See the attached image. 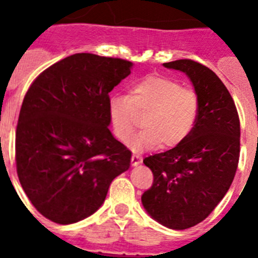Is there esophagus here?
Returning <instances> with one entry per match:
<instances>
[{"instance_id": "34e87169", "label": "esophagus", "mask_w": 258, "mask_h": 258, "mask_svg": "<svg viewBox=\"0 0 258 258\" xmlns=\"http://www.w3.org/2000/svg\"><path fill=\"white\" fill-rule=\"evenodd\" d=\"M141 161H142V157L140 155H132V165H138V164H141Z\"/></svg>"}]
</instances>
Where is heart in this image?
Here are the masks:
<instances>
[{"label": "heart", "instance_id": "obj_1", "mask_svg": "<svg viewBox=\"0 0 258 258\" xmlns=\"http://www.w3.org/2000/svg\"><path fill=\"white\" fill-rule=\"evenodd\" d=\"M198 112L197 92L164 76L145 77L132 85L129 95H113L108 103L109 122L120 142H126L136 132L137 113H145V129L132 142L137 150L157 145L170 149L182 143L192 132Z\"/></svg>", "mask_w": 258, "mask_h": 258}]
</instances>
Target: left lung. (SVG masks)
Listing matches in <instances>:
<instances>
[{"instance_id":"obj_1","label":"left lung","mask_w":258,"mask_h":258,"mask_svg":"<svg viewBox=\"0 0 258 258\" xmlns=\"http://www.w3.org/2000/svg\"><path fill=\"white\" fill-rule=\"evenodd\" d=\"M164 67L190 77L199 112L183 142L145 157L154 182L143 192L142 204L161 225L184 230L206 220L231 186L240 154V121L231 94L213 71L191 59Z\"/></svg>"}]
</instances>
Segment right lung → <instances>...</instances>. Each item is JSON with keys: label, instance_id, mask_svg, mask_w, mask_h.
Returning <instances> with one entry per match:
<instances>
[{"label": "right lung", "instance_id": "obj_1", "mask_svg": "<svg viewBox=\"0 0 258 258\" xmlns=\"http://www.w3.org/2000/svg\"><path fill=\"white\" fill-rule=\"evenodd\" d=\"M131 67L125 59L79 52L42 71L27 90L15 136L17 173L47 220L68 225L89 217L129 169L131 150L108 129V94Z\"/></svg>", "mask_w": 258, "mask_h": 258}]
</instances>
